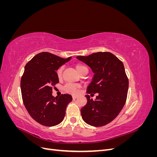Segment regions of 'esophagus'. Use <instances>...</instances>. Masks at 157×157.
Returning <instances> with one entry per match:
<instances>
[{"instance_id":"obj_1","label":"esophagus","mask_w":157,"mask_h":157,"mask_svg":"<svg viewBox=\"0 0 157 157\" xmlns=\"http://www.w3.org/2000/svg\"><path fill=\"white\" fill-rule=\"evenodd\" d=\"M72 98H73V99H76V98H78V96H73Z\"/></svg>"}]
</instances>
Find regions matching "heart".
<instances>
[{"label": "heart", "instance_id": "obj_1", "mask_svg": "<svg viewBox=\"0 0 157 157\" xmlns=\"http://www.w3.org/2000/svg\"><path fill=\"white\" fill-rule=\"evenodd\" d=\"M75 69L77 70V72L80 75L82 72H84V71H88V69L84 67L83 65H77L75 66ZM63 72V67H60L57 71V75L59 78L61 77V75H62ZM79 89V86L77 84H66L65 86L63 87L64 91L67 92L69 94H76L78 93Z\"/></svg>", "mask_w": 157, "mask_h": 157}]
</instances>
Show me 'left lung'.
<instances>
[{
  "mask_svg": "<svg viewBox=\"0 0 157 157\" xmlns=\"http://www.w3.org/2000/svg\"><path fill=\"white\" fill-rule=\"evenodd\" d=\"M77 58L88 65L94 73L86 93H98L95 100L85 96L87 103L80 111L84 121L93 126H105L118 116L126 101L129 81L124 65L108 52H96Z\"/></svg>",
  "mask_w": 157,
  "mask_h": 157,
  "instance_id": "8db88e82",
  "label": "left lung"
}]
</instances>
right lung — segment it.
<instances>
[{
	"mask_svg": "<svg viewBox=\"0 0 157 157\" xmlns=\"http://www.w3.org/2000/svg\"><path fill=\"white\" fill-rule=\"evenodd\" d=\"M71 59L41 52L25 66L21 78L23 104L30 116L45 126H54L62 122L68 103L72 101L69 94L52 96V88L59 82L56 71Z\"/></svg>",
	"mask_w": 157,
	"mask_h": 157,
	"instance_id": "1",
	"label": "right lung"
}]
</instances>
